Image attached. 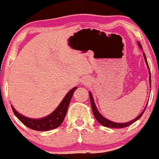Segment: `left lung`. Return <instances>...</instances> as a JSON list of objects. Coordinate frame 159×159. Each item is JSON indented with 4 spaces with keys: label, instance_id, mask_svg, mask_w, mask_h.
<instances>
[{
    "label": "left lung",
    "instance_id": "obj_1",
    "mask_svg": "<svg viewBox=\"0 0 159 159\" xmlns=\"http://www.w3.org/2000/svg\"><path fill=\"white\" fill-rule=\"evenodd\" d=\"M139 47L141 49H142V46H141V44H140L139 42ZM143 56H144V58H145V63H146V64H147V66H148V70H149V71H150L149 66H148V62H147L146 57H145V53H143ZM149 73H150V72H149ZM150 85H151V73H150ZM89 97H90L91 106H92V109H93V115H94L95 118H96V120L98 121V122H99V124H101V125H103V126H106V127H109V128H115V129H121V128H125V127L129 126V125H132V124L133 123V122H135V121H137V120H138V119H140L141 116L143 115L144 111H145V109H144V110L142 112V113H141L140 115H139V116H137V117L135 118V119H133V120L130 121V122H125V123H118V122H112V121L109 120V119H106V118L103 117V116H102L100 113H99V111H98V109H97V108H96V105H95L94 100H93V96H92L90 92H89ZM145 108H146V107H145Z\"/></svg>",
    "mask_w": 159,
    "mask_h": 159
}]
</instances>
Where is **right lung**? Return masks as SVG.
<instances>
[{"label":"right lung","instance_id":"add662e5","mask_svg":"<svg viewBox=\"0 0 159 159\" xmlns=\"http://www.w3.org/2000/svg\"><path fill=\"white\" fill-rule=\"evenodd\" d=\"M76 89H77V87L76 86V87L73 88L70 91H69V93L66 95V96L62 100L58 107L51 114L46 116V117L42 118V119H34L26 117V116L17 112L14 109V108L11 106L12 110L14 115L17 117V119L24 125H25L26 126L31 129H34L36 131H49L50 129H56L60 126L62 122H63V119L66 116L69 104H70L72 96H73V93Z\"/></svg>","mask_w":159,"mask_h":159}]
</instances>
